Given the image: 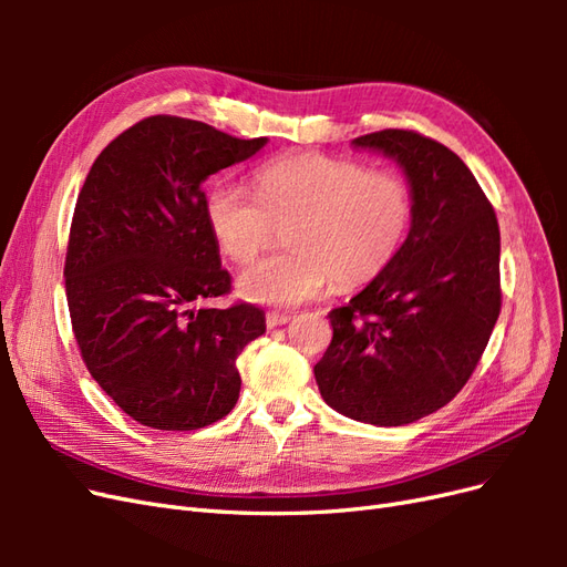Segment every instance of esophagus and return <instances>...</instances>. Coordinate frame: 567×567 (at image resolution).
<instances>
[{
  "label": "esophagus",
  "mask_w": 567,
  "mask_h": 567,
  "mask_svg": "<svg viewBox=\"0 0 567 567\" xmlns=\"http://www.w3.org/2000/svg\"><path fill=\"white\" fill-rule=\"evenodd\" d=\"M265 321H267L269 329H277V326H284V323L290 321V315H286V312H267Z\"/></svg>",
  "instance_id": "esophagus-1"
}]
</instances>
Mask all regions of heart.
<instances>
[{"label":"heart","instance_id":"1","mask_svg":"<svg viewBox=\"0 0 567 567\" xmlns=\"http://www.w3.org/2000/svg\"><path fill=\"white\" fill-rule=\"evenodd\" d=\"M252 186L255 194L213 184L203 213L234 262L252 260L284 227L288 248L238 277V293L260 305L296 307L329 281L369 284L394 262L414 221V192L404 177L326 153L271 158L255 169Z\"/></svg>","mask_w":567,"mask_h":567}]
</instances>
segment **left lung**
I'll list each match as a JSON object with an SVG mask.
<instances>
[{"instance_id":"1","label":"left lung","mask_w":567,"mask_h":567,"mask_svg":"<svg viewBox=\"0 0 567 567\" xmlns=\"http://www.w3.org/2000/svg\"><path fill=\"white\" fill-rule=\"evenodd\" d=\"M404 167L414 221L394 262L329 312L315 367L326 404L373 425L414 423L468 383L502 312L499 221L454 151L414 130L352 142Z\"/></svg>"}]
</instances>
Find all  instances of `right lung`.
<instances>
[{"label":"right lung","mask_w":567,"mask_h":567,"mask_svg":"<svg viewBox=\"0 0 567 567\" xmlns=\"http://www.w3.org/2000/svg\"><path fill=\"white\" fill-rule=\"evenodd\" d=\"M265 144L151 115L99 153L80 188L68 312L92 379L142 425L198 431L238 400L236 357L265 333V315L250 302L194 307L231 293L200 186Z\"/></svg>","instance_id":"1"}]
</instances>
